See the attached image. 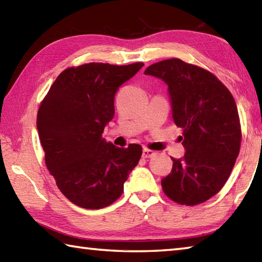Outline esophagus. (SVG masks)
I'll list each match as a JSON object with an SVG mask.
<instances>
[{
	"label": "esophagus",
	"instance_id": "34e87169",
	"mask_svg": "<svg viewBox=\"0 0 262 262\" xmlns=\"http://www.w3.org/2000/svg\"><path fill=\"white\" fill-rule=\"evenodd\" d=\"M155 155H156V152L148 148H143V150H142V157L143 158H150V157L155 156Z\"/></svg>",
	"mask_w": 262,
	"mask_h": 262
}]
</instances>
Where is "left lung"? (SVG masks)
Instances as JSON below:
<instances>
[{
  "label": "left lung",
  "mask_w": 262,
  "mask_h": 262,
  "mask_svg": "<svg viewBox=\"0 0 262 262\" xmlns=\"http://www.w3.org/2000/svg\"><path fill=\"white\" fill-rule=\"evenodd\" d=\"M144 74L166 83L172 118L184 129L185 155L172 158L164 193L186 206L209 200L227 183L241 149L236 101L215 75L180 59L157 62Z\"/></svg>",
  "instance_id": "8db88e82"
}]
</instances>
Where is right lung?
Segmentation results:
<instances>
[{"mask_svg": "<svg viewBox=\"0 0 262 262\" xmlns=\"http://www.w3.org/2000/svg\"><path fill=\"white\" fill-rule=\"evenodd\" d=\"M143 66L91 62L68 68L41 101L37 128L46 166L74 205L85 209L110 206L121 196L139 163L141 145L118 148L103 139V132L114 117L115 92Z\"/></svg>", "mask_w": 262, "mask_h": 262, "instance_id": "1", "label": "right lung"}]
</instances>
